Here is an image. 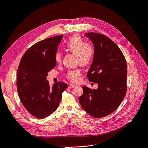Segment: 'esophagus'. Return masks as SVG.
Returning a JSON list of instances; mask_svg holds the SVG:
<instances>
[{
    "label": "esophagus",
    "instance_id": "1",
    "mask_svg": "<svg viewBox=\"0 0 148 148\" xmlns=\"http://www.w3.org/2000/svg\"><path fill=\"white\" fill-rule=\"evenodd\" d=\"M75 86V85H74V84H69L68 85V88H74Z\"/></svg>",
    "mask_w": 148,
    "mask_h": 148
}]
</instances>
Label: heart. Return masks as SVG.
<instances>
[{"mask_svg": "<svg viewBox=\"0 0 148 148\" xmlns=\"http://www.w3.org/2000/svg\"><path fill=\"white\" fill-rule=\"evenodd\" d=\"M66 48L77 57L78 62L82 66H87L92 61L95 56L94 48L91 45L86 43L79 35H74L66 42ZM57 63L61 62L62 55L57 52L55 57ZM80 75L79 70L71 71L67 74V77L72 82H76Z\"/></svg>", "mask_w": 148, "mask_h": 148, "instance_id": "b5f03b06", "label": "heart"}]
</instances>
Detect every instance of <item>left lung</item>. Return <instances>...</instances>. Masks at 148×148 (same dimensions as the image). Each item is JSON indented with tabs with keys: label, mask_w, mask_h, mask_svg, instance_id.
<instances>
[{
	"label": "left lung",
	"mask_w": 148,
	"mask_h": 148,
	"mask_svg": "<svg viewBox=\"0 0 148 148\" xmlns=\"http://www.w3.org/2000/svg\"><path fill=\"white\" fill-rule=\"evenodd\" d=\"M94 46L95 56L87 78L97 84V90L83 86L80 105L91 116L99 118L112 113L121 104L126 92L127 64L118 46L106 35L87 33Z\"/></svg>",
	"instance_id": "8db88e82"
}]
</instances>
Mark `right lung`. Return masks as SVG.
Here are the masks:
<instances>
[{
  "instance_id": "right-lung-1",
  "label": "right lung",
  "mask_w": 148,
  "mask_h": 148,
  "mask_svg": "<svg viewBox=\"0 0 148 148\" xmlns=\"http://www.w3.org/2000/svg\"><path fill=\"white\" fill-rule=\"evenodd\" d=\"M63 35L38 42L22 57L18 69L17 90L21 101L31 114L45 118L57 110L68 85L58 82L52 87L46 80L56 66L55 59Z\"/></svg>"
}]
</instances>
